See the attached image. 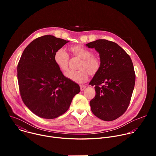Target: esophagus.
I'll return each mask as SVG.
<instances>
[{
    "label": "esophagus",
    "instance_id": "34e87169",
    "mask_svg": "<svg viewBox=\"0 0 156 156\" xmlns=\"http://www.w3.org/2000/svg\"><path fill=\"white\" fill-rule=\"evenodd\" d=\"M86 86L84 85H80V89H81V91H83L84 89L86 88Z\"/></svg>",
    "mask_w": 156,
    "mask_h": 156
}]
</instances>
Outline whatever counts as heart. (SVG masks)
Masks as SVG:
<instances>
[{
    "mask_svg": "<svg viewBox=\"0 0 156 156\" xmlns=\"http://www.w3.org/2000/svg\"><path fill=\"white\" fill-rule=\"evenodd\" d=\"M70 51L75 56L81 59L79 65V70H69L66 72V78L74 82L82 83L85 82L89 77V73H96L100 66V61L93 55V53L88 49L80 46H74L70 48ZM69 56L65 49L62 48L56 51L54 54V61L62 71L67 70Z\"/></svg>",
    "mask_w": 156,
    "mask_h": 156,
    "instance_id": "b5f03b06",
    "label": "heart"
}]
</instances>
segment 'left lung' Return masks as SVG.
I'll return each mask as SVG.
<instances>
[{"mask_svg": "<svg viewBox=\"0 0 156 156\" xmlns=\"http://www.w3.org/2000/svg\"><path fill=\"white\" fill-rule=\"evenodd\" d=\"M86 46L95 49L100 57L99 69L90 83L96 90L91 109L102 120H114L124 114L130 102L136 77L133 62L115 42L98 39Z\"/></svg>", "mask_w": 156, "mask_h": 156, "instance_id": "obj_1", "label": "left lung"}]
</instances>
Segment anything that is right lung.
I'll list each match as a JSON object with an SVG mask.
<instances>
[{"instance_id":"right-lung-1","label":"right lung","mask_w":156,"mask_h":156,"mask_svg":"<svg viewBox=\"0 0 156 156\" xmlns=\"http://www.w3.org/2000/svg\"><path fill=\"white\" fill-rule=\"evenodd\" d=\"M51 35L33 40L22 54L17 66L23 102L38 117L53 119L66 112L80 86L66 78L54 61L56 51L69 42Z\"/></svg>"}]
</instances>
